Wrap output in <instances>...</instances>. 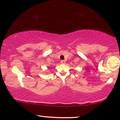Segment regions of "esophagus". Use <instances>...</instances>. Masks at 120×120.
Here are the masks:
<instances>
[{"label": "esophagus", "mask_w": 120, "mask_h": 120, "mask_svg": "<svg viewBox=\"0 0 120 120\" xmlns=\"http://www.w3.org/2000/svg\"><path fill=\"white\" fill-rule=\"evenodd\" d=\"M61 63L62 64H65V60H61Z\"/></svg>", "instance_id": "esophagus-1"}]
</instances>
